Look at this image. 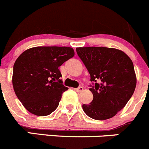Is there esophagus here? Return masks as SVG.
Instances as JSON below:
<instances>
[{"mask_svg":"<svg viewBox=\"0 0 149 149\" xmlns=\"http://www.w3.org/2000/svg\"><path fill=\"white\" fill-rule=\"evenodd\" d=\"M75 90H76L77 93H80V92H82L83 90H84V88H83L82 87H78V88L75 89Z\"/></svg>","mask_w":149,"mask_h":149,"instance_id":"esophagus-1","label":"esophagus"}]
</instances>
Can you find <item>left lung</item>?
I'll return each instance as SVG.
<instances>
[{
    "instance_id": "8db88e82",
    "label": "left lung",
    "mask_w": 149,
    "mask_h": 149,
    "mask_svg": "<svg viewBox=\"0 0 149 149\" xmlns=\"http://www.w3.org/2000/svg\"><path fill=\"white\" fill-rule=\"evenodd\" d=\"M76 52L94 82L90 88L93 99L90 104H83V110L95 120L111 118L126 106L135 90L137 79L132 61L116 48L81 47L76 48Z\"/></svg>"
}]
</instances>
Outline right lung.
<instances>
[{"label":"right lung","mask_w":149,"mask_h":149,"mask_svg":"<svg viewBox=\"0 0 149 149\" xmlns=\"http://www.w3.org/2000/svg\"><path fill=\"white\" fill-rule=\"evenodd\" d=\"M75 53L70 47L40 46L22 53L14 64L12 84L18 99L33 115L46 116L58 107L63 92L59 67Z\"/></svg>","instance_id":"1"}]
</instances>
